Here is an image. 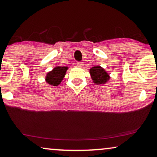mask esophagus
I'll use <instances>...</instances> for the list:
<instances>
[{
    "label": "esophagus",
    "instance_id": "esophagus-1",
    "mask_svg": "<svg viewBox=\"0 0 157 157\" xmlns=\"http://www.w3.org/2000/svg\"><path fill=\"white\" fill-rule=\"evenodd\" d=\"M77 64V66L79 68H83V62H78V63H76Z\"/></svg>",
    "mask_w": 157,
    "mask_h": 157
}]
</instances>
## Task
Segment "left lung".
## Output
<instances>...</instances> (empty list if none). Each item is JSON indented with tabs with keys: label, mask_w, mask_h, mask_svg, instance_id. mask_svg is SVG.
<instances>
[{
	"label": "left lung",
	"mask_w": 157,
	"mask_h": 157,
	"mask_svg": "<svg viewBox=\"0 0 157 157\" xmlns=\"http://www.w3.org/2000/svg\"><path fill=\"white\" fill-rule=\"evenodd\" d=\"M93 82L96 85H104L110 79V76L101 66H94L89 69Z\"/></svg>",
	"instance_id": "8db88e82"
}]
</instances>
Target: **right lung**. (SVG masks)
Masks as SVG:
<instances>
[{
    "mask_svg": "<svg viewBox=\"0 0 157 157\" xmlns=\"http://www.w3.org/2000/svg\"><path fill=\"white\" fill-rule=\"evenodd\" d=\"M68 68V66H56L52 71L47 73L45 78L46 83L52 86H59L65 76Z\"/></svg>",
    "mask_w": 157,
    "mask_h": 157,
    "instance_id": "obj_1",
    "label": "right lung"
}]
</instances>
